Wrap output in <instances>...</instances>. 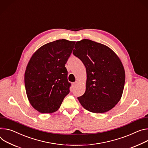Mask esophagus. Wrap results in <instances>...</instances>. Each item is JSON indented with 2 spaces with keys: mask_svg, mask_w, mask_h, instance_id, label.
<instances>
[{
  "mask_svg": "<svg viewBox=\"0 0 148 148\" xmlns=\"http://www.w3.org/2000/svg\"><path fill=\"white\" fill-rule=\"evenodd\" d=\"M77 84H78V83L76 82H74V83H73V87H75V86H76L77 85Z\"/></svg>",
  "mask_w": 148,
  "mask_h": 148,
  "instance_id": "esophagus-1",
  "label": "esophagus"
}]
</instances>
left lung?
<instances>
[{
	"instance_id": "left-lung-1",
	"label": "left lung",
	"mask_w": 148,
	"mask_h": 148,
	"mask_svg": "<svg viewBox=\"0 0 148 148\" xmlns=\"http://www.w3.org/2000/svg\"><path fill=\"white\" fill-rule=\"evenodd\" d=\"M73 54L84 64L86 89L77 97L86 110L103 113L113 109L122 97L125 72L118 56L103 44L84 39L75 44Z\"/></svg>"
}]
</instances>
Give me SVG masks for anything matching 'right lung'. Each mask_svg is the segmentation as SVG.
Masks as SVG:
<instances>
[{"label":"right lung","mask_w":148,"mask_h":148,"mask_svg":"<svg viewBox=\"0 0 148 148\" xmlns=\"http://www.w3.org/2000/svg\"><path fill=\"white\" fill-rule=\"evenodd\" d=\"M75 42L64 39L40 47L32 56L25 73V86L28 100L41 113L57 111L70 92L65 65Z\"/></svg>","instance_id":"add662e5"}]
</instances>
